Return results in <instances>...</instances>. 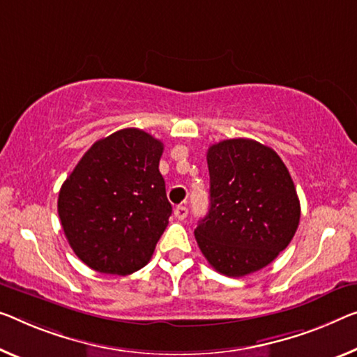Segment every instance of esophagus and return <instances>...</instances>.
Here are the masks:
<instances>
[{
    "label": "esophagus",
    "mask_w": 357,
    "mask_h": 357,
    "mask_svg": "<svg viewBox=\"0 0 357 357\" xmlns=\"http://www.w3.org/2000/svg\"><path fill=\"white\" fill-rule=\"evenodd\" d=\"M174 215L175 218H178V220H185L186 215H188V209H186L185 206H177L174 209Z\"/></svg>",
    "instance_id": "esophagus-1"
}]
</instances>
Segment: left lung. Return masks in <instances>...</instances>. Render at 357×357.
<instances>
[{"mask_svg": "<svg viewBox=\"0 0 357 357\" xmlns=\"http://www.w3.org/2000/svg\"><path fill=\"white\" fill-rule=\"evenodd\" d=\"M211 206L195 229L197 245L218 273L239 278L261 270L292 241L300 201L278 153L250 139L207 150Z\"/></svg>", "mask_w": 357, "mask_h": 357, "instance_id": "left-lung-1", "label": "left lung"}]
</instances>
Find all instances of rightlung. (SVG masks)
<instances>
[{
	"label": "right lung",
	"instance_id": "1",
	"mask_svg": "<svg viewBox=\"0 0 357 357\" xmlns=\"http://www.w3.org/2000/svg\"><path fill=\"white\" fill-rule=\"evenodd\" d=\"M164 145L129 128L97 140L59 193L68 244L98 273L126 276L150 261L172 206L160 172Z\"/></svg>",
	"mask_w": 357,
	"mask_h": 357
}]
</instances>
